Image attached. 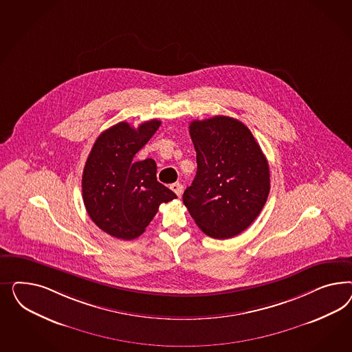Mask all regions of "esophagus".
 I'll list each match as a JSON object with an SVG mask.
<instances>
[{
    "mask_svg": "<svg viewBox=\"0 0 352 352\" xmlns=\"http://www.w3.org/2000/svg\"><path fill=\"white\" fill-rule=\"evenodd\" d=\"M171 191L175 192L177 196H181L182 192H183V186L181 183H173L170 186Z\"/></svg>",
    "mask_w": 352,
    "mask_h": 352,
    "instance_id": "1",
    "label": "esophagus"
}]
</instances>
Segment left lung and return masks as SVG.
Masks as SVG:
<instances>
[{"instance_id": "obj_1", "label": "left lung", "mask_w": 352, "mask_h": 352, "mask_svg": "<svg viewBox=\"0 0 352 352\" xmlns=\"http://www.w3.org/2000/svg\"><path fill=\"white\" fill-rule=\"evenodd\" d=\"M197 171L183 203L204 234L231 239L254 222L270 193L266 157L245 125L228 116L193 120Z\"/></svg>"}]
</instances>
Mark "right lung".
<instances>
[{"label":"right lung","mask_w":352,"mask_h":352,"mask_svg":"<svg viewBox=\"0 0 352 352\" xmlns=\"http://www.w3.org/2000/svg\"><path fill=\"white\" fill-rule=\"evenodd\" d=\"M161 125L151 120L131 128L122 121L104 130L94 143L82 174V199L91 221L121 240L137 239L162 203L177 195L157 182L156 162L134 160Z\"/></svg>","instance_id":"1"}]
</instances>
